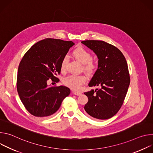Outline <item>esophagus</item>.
<instances>
[{
	"mask_svg": "<svg viewBox=\"0 0 153 153\" xmlns=\"http://www.w3.org/2000/svg\"><path fill=\"white\" fill-rule=\"evenodd\" d=\"M73 93L76 95V96H80L82 94V93L80 92H77V91H73Z\"/></svg>",
	"mask_w": 153,
	"mask_h": 153,
	"instance_id": "esophagus-1",
	"label": "esophagus"
}]
</instances>
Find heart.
Listing matches in <instances>:
<instances>
[{
	"label": "heart",
	"mask_w": 153,
	"mask_h": 153,
	"mask_svg": "<svg viewBox=\"0 0 153 153\" xmlns=\"http://www.w3.org/2000/svg\"><path fill=\"white\" fill-rule=\"evenodd\" d=\"M73 54L75 57L83 63L84 70L90 74L94 73L97 68V64L91 60L92 56L84 48L80 47L77 48L74 51ZM69 59L67 56H65L62 60L60 63V69L62 71H65L67 68ZM86 81V78L84 75H70L63 79V83L69 88L74 90H79L82 85Z\"/></svg>",
	"instance_id": "heart-1"
}]
</instances>
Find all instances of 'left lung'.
Returning a JSON list of instances; mask_svg holds the SVG:
<instances>
[{
    "mask_svg": "<svg viewBox=\"0 0 153 153\" xmlns=\"http://www.w3.org/2000/svg\"><path fill=\"white\" fill-rule=\"evenodd\" d=\"M83 45L97 55L98 68L88 86H99L84 93L88 101L84 106L86 113L96 119L114 116L120 109L130 83L127 62L116 47L102 40H85Z\"/></svg>",
    "mask_w": 153,
    "mask_h": 153,
    "instance_id": "left-lung-1",
    "label": "left lung"
}]
</instances>
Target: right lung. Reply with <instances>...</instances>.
Returning a JSON list of instances; mask_svg holds the SVG:
<instances>
[{
    "mask_svg": "<svg viewBox=\"0 0 153 153\" xmlns=\"http://www.w3.org/2000/svg\"><path fill=\"white\" fill-rule=\"evenodd\" d=\"M72 41L47 38L33 45L25 54L18 68L17 90L27 111L36 117L55 113L70 90L65 86H48L47 80L58 82L60 63Z\"/></svg>",
    "mask_w": 153,
    "mask_h": 153,
    "instance_id": "right-lung-1",
    "label": "right lung"
}]
</instances>
